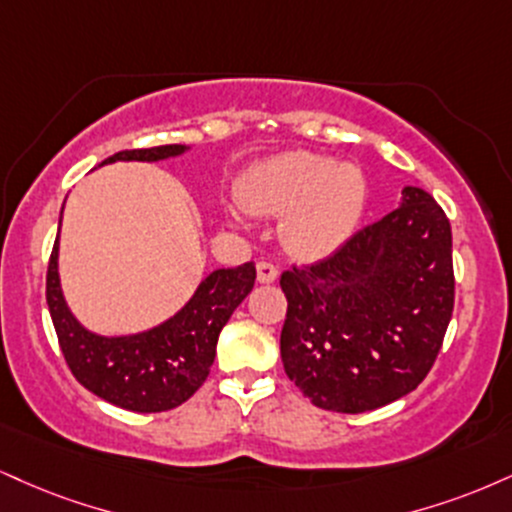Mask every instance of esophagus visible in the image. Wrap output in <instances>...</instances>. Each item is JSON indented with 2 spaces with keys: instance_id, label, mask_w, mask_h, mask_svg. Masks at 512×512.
I'll return each instance as SVG.
<instances>
[{
  "instance_id": "obj_1",
  "label": "esophagus",
  "mask_w": 512,
  "mask_h": 512,
  "mask_svg": "<svg viewBox=\"0 0 512 512\" xmlns=\"http://www.w3.org/2000/svg\"><path fill=\"white\" fill-rule=\"evenodd\" d=\"M279 279V269L272 262H260L257 264V281L260 283H274Z\"/></svg>"
}]
</instances>
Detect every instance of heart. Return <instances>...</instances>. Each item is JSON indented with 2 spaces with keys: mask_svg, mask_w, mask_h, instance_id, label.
I'll list each match as a JSON object with an SVG mask.
<instances>
[{
  "mask_svg": "<svg viewBox=\"0 0 512 512\" xmlns=\"http://www.w3.org/2000/svg\"><path fill=\"white\" fill-rule=\"evenodd\" d=\"M367 176L353 162L291 150L252 164L238 183L250 214L283 217L281 240L298 260H324L353 236L367 207Z\"/></svg>",
  "mask_w": 512,
  "mask_h": 512,
  "instance_id": "obj_1",
  "label": "heart"
}]
</instances>
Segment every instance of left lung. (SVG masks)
I'll return each instance as SVG.
<instances>
[{
	"mask_svg": "<svg viewBox=\"0 0 512 512\" xmlns=\"http://www.w3.org/2000/svg\"><path fill=\"white\" fill-rule=\"evenodd\" d=\"M453 238L443 209L405 186L398 207L312 267L281 274V360L317 408L367 412L408 396L453 315Z\"/></svg>",
	"mask_w": 512,
	"mask_h": 512,
	"instance_id": "8db88e82",
	"label": "left lung"
}]
</instances>
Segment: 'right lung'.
<instances>
[{
	"instance_id": "add662e5",
	"label": "right lung",
	"mask_w": 512,
	"mask_h": 512,
	"mask_svg": "<svg viewBox=\"0 0 512 512\" xmlns=\"http://www.w3.org/2000/svg\"><path fill=\"white\" fill-rule=\"evenodd\" d=\"M188 145L123 150L104 164L164 162L181 157ZM64 214V207H61ZM61 231V219H59ZM255 262L214 269L174 317L138 334L104 336L83 326L71 312L59 279V233L47 269V305L66 365L85 389L133 412H164L205 384L217 355V341L233 310L255 286Z\"/></svg>"
}]
</instances>
